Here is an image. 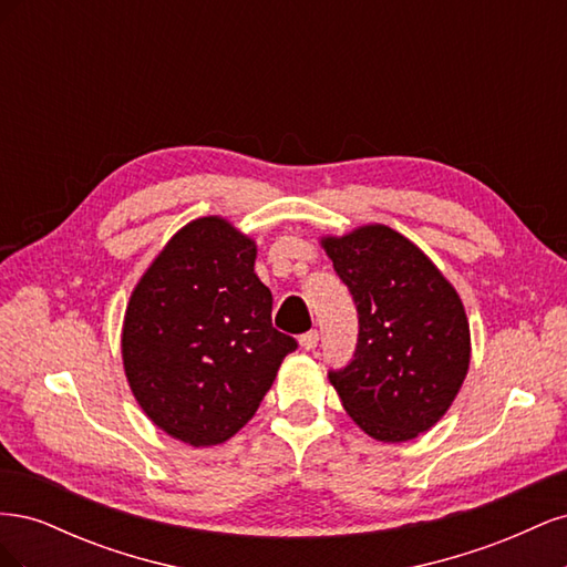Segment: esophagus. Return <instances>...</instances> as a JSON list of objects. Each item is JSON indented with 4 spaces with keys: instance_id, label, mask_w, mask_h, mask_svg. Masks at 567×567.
<instances>
[{
    "instance_id": "esophagus-1",
    "label": "esophagus",
    "mask_w": 567,
    "mask_h": 567,
    "mask_svg": "<svg viewBox=\"0 0 567 567\" xmlns=\"http://www.w3.org/2000/svg\"><path fill=\"white\" fill-rule=\"evenodd\" d=\"M317 342H319V333H317V331H307V333L300 336V348L307 350V352L315 350Z\"/></svg>"
}]
</instances>
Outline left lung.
<instances>
[{
    "label": "left lung",
    "instance_id": "1",
    "mask_svg": "<svg viewBox=\"0 0 567 567\" xmlns=\"http://www.w3.org/2000/svg\"><path fill=\"white\" fill-rule=\"evenodd\" d=\"M359 315L354 359L331 371L342 409L379 442H409L447 414L471 364L456 288L416 244L385 225L321 236Z\"/></svg>",
    "mask_w": 567,
    "mask_h": 567
}]
</instances>
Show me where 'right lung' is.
<instances>
[{"label":"right lung","instance_id":"add662e5","mask_svg":"<svg viewBox=\"0 0 567 567\" xmlns=\"http://www.w3.org/2000/svg\"><path fill=\"white\" fill-rule=\"evenodd\" d=\"M257 246L225 217L182 227L134 286L123 367L134 400L192 447L227 442L255 416L298 342L271 326Z\"/></svg>","mask_w":567,"mask_h":567}]
</instances>
